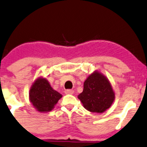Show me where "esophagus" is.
Listing matches in <instances>:
<instances>
[{
	"mask_svg": "<svg viewBox=\"0 0 147 147\" xmlns=\"http://www.w3.org/2000/svg\"><path fill=\"white\" fill-rule=\"evenodd\" d=\"M65 94H74V90H71V89H68V90H65Z\"/></svg>",
	"mask_w": 147,
	"mask_h": 147,
	"instance_id": "34e87169",
	"label": "esophagus"
}]
</instances>
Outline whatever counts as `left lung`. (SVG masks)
<instances>
[{
    "instance_id": "obj_1",
    "label": "left lung",
    "mask_w": 147,
    "mask_h": 147,
    "mask_svg": "<svg viewBox=\"0 0 147 147\" xmlns=\"http://www.w3.org/2000/svg\"><path fill=\"white\" fill-rule=\"evenodd\" d=\"M78 98L88 111L103 113L113 104L115 93L107 77L95 71L85 80L83 90Z\"/></svg>"
}]
</instances>
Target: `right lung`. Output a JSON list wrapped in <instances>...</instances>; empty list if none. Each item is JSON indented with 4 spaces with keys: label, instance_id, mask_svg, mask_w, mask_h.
I'll use <instances>...</instances> for the list:
<instances>
[{
    "label": "right lung",
    "instance_id": "add662e5",
    "mask_svg": "<svg viewBox=\"0 0 147 147\" xmlns=\"http://www.w3.org/2000/svg\"><path fill=\"white\" fill-rule=\"evenodd\" d=\"M61 97L60 93L53 90L46 78L41 77L35 80L29 91L30 102L39 112L52 111Z\"/></svg>",
    "mask_w": 147,
    "mask_h": 147
}]
</instances>
